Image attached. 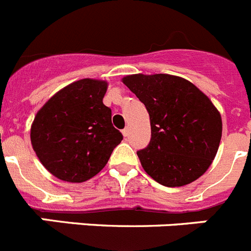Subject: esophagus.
<instances>
[{
	"label": "esophagus",
	"mask_w": 251,
	"mask_h": 251,
	"mask_svg": "<svg viewBox=\"0 0 251 251\" xmlns=\"http://www.w3.org/2000/svg\"><path fill=\"white\" fill-rule=\"evenodd\" d=\"M122 134H123L124 137H128V134H129V129H128V128H124V129L122 130Z\"/></svg>",
	"instance_id": "obj_1"
}]
</instances>
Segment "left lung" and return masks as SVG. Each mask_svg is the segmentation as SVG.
<instances>
[{
    "instance_id": "1",
    "label": "left lung",
    "mask_w": 251,
    "mask_h": 251,
    "mask_svg": "<svg viewBox=\"0 0 251 251\" xmlns=\"http://www.w3.org/2000/svg\"><path fill=\"white\" fill-rule=\"evenodd\" d=\"M122 81L150 114V145L137 152L143 170L167 187H181L202 176L223 134L220 112L207 95L176 75L133 74Z\"/></svg>"
}]
</instances>
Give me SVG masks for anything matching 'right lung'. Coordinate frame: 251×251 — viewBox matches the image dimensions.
<instances>
[{
    "mask_svg": "<svg viewBox=\"0 0 251 251\" xmlns=\"http://www.w3.org/2000/svg\"><path fill=\"white\" fill-rule=\"evenodd\" d=\"M108 83L80 79L55 93L31 124V145L44 167L61 181L84 182L98 175L123 139L103 104Z\"/></svg>",
    "mask_w": 251,
    "mask_h": 251,
    "instance_id": "right-lung-1",
    "label": "right lung"
}]
</instances>
